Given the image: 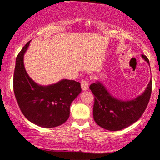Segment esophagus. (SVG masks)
<instances>
[{
  "mask_svg": "<svg viewBox=\"0 0 160 160\" xmlns=\"http://www.w3.org/2000/svg\"><path fill=\"white\" fill-rule=\"evenodd\" d=\"M89 87V83L87 80H83L81 81V89L83 91L87 90Z\"/></svg>",
  "mask_w": 160,
  "mask_h": 160,
  "instance_id": "34e87169",
  "label": "esophagus"
}]
</instances>
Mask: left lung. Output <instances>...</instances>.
<instances>
[{
  "mask_svg": "<svg viewBox=\"0 0 160 160\" xmlns=\"http://www.w3.org/2000/svg\"><path fill=\"white\" fill-rule=\"evenodd\" d=\"M143 59L150 64L147 56ZM95 96L93 118L98 125L108 131H120L136 122L144 112L152 92V81L145 91L134 99L121 100L109 93L102 83L96 81L89 86Z\"/></svg>",
  "mask_w": 160,
  "mask_h": 160,
  "instance_id": "left-lung-1",
  "label": "left lung"
}]
</instances>
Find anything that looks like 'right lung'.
Instances as JSON below:
<instances>
[{"label":"right lung","instance_id":"right-lung-1","mask_svg":"<svg viewBox=\"0 0 160 160\" xmlns=\"http://www.w3.org/2000/svg\"><path fill=\"white\" fill-rule=\"evenodd\" d=\"M27 42L16 59L13 91L21 112L29 122L43 128H54L64 124L70 116L72 102L81 92L80 83L61 80L48 86L38 85L26 73L23 56Z\"/></svg>","mask_w":160,"mask_h":160}]
</instances>
